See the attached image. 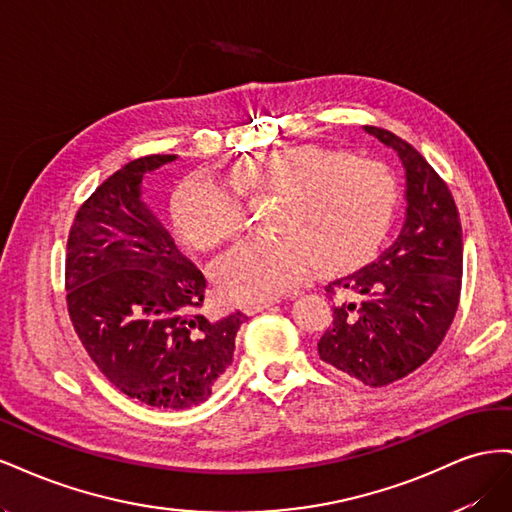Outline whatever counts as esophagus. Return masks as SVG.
I'll return each mask as SVG.
<instances>
[{"instance_id":"esophagus-1","label":"esophagus","mask_w":512,"mask_h":512,"mask_svg":"<svg viewBox=\"0 0 512 512\" xmlns=\"http://www.w3.org/2000/svg\"><path fill=\"white\" fill-rule=\"evenodd\" d=\"M290 297H297V292H292ZM275 303H280V299H267V301H254V303H247L243 309H245V314H256V312H262V309H269L271 305H275Z\"/></svg>"}]
</instances>
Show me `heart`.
<instances>
[{"label":"heart","mask_w":512,"mask_h":512,"mask_svg":"<svg viewBox=\"0 0 512 512\" xmlns=\"http://www.w3.org/2000/svg\"><path fill=\"white\" fill-rule=\"evenodd\" d=\"M232 183L211 173L185 181L173 198L181 241L211 252L247 226V205L277 198V237L252 239L230 252L215 275L235 301H262L303 282L314 265L344 269L374 254L395 220L397 179L378 160L346 151L297 145L265 151L239 164Z\"/></svg>","instance_id":"heart-1"}]
</instances>
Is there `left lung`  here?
<instances>
[{
    "label": "left lung",
    "instance_id": "8db88e82",
    "mask_svg": "<svg viewBox=\"0 0 512 512\" xmlns=\"http://www.w3.org/2000/svg\"><path fill=\"white\" fill-rule=\"evenodd\" d=\"M365 132L406 168V222L378 260L324 288L342 299L318 354L378 389L412 374L442 344L459 305L463 239L453 194L421 153L389 130Z\"/></svg>",
    "mask_w": 512,
    "mask_h": 512
}]
</instances>
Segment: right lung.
Returning <instances> with one entry per match:
<instances>
[{
  "mask_svg": "<svg viewBox=\"0 0 512 512\" xmlns=\"http://www.w3.org/2000/svg\"><path fill=\"white\" fill-rule=\"evenodd\" d=\"M177 156H145L108 177L68 235L72 327L106 380L151 408L203 404L232 363L245 314L207 318V280L141 200V183Z\"/></svg>",
  "mask_w": 512,
  "mask_h": 512,
  "instance_id": "add662e5",
  "label": "right lung"
}]
</instances>
